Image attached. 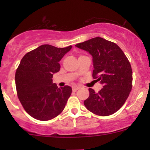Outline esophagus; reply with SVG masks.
I'll list each match as a JSON object with an SVG mask.
<instances>
[{
  "instance_id": "34e87169",
  "label": "esophagus",
  "mask_w": 150,
  "mask_h": 150,
  "mask_svg": "<svg viewBox=\"0 0 150 150\" xmlns=\"http://www.w3.org/2000/svg\"><path fill=\"white\" fill-rule=\"evenodd\" d=\"M80 89V87L79 86H73V92H76L77 89Z\"/></svg>"
}]
</instances>
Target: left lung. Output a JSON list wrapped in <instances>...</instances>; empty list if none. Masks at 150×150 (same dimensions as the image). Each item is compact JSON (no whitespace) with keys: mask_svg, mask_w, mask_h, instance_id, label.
<instances>
[{"mask_svg":"<svg viewBox=\"0 0 150 150\" xmlns=\"http://www.w3.org/2000/svg\"><path fill=\"white\" fill-rule=\"evenodd\" d=\"M92 55V76L103 88L95 92L89 88L84 104L89 111L106 116L116 113L128 99L132 89V71L123 51L115 43L95 37L75 45Z\"/></svg>","mask_w":150,"mask_h":150,"instance_id":"obj_1","label":"left lung"}]
</instances>
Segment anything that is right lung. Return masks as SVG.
Instances as JSON below:
<instances>
[{
  "label": "right lung",
  "instance_id": "add662e5",
  "mask_svg": "<svg viewBox=\"0 0 150 150\" xmlns=\"http://www.w3.org/2000/svg\"><path fill=\"white\" fill-rule=\"evenodd\" d=\"M71 49L72 46L44 44L22 58L15 73L17 93L27 113L36 119L51 120L64 109L72 88L68 85L58 88L52 77L60 70V61Z\"/></svg>",
  "mask_w": 150,
  "mask_h": 150
}]
</instances>
